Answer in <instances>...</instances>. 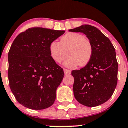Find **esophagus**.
Instances as JSON below:
<instances>
[{
    "instance_id": "34e87169",
    "label": "esophagus",
    "mask_w": 128,
    "mask_h": 128,
    "mask_svg": "<svg viewBox=\"0 0 128 128\" xmlns=\"http://www.w3.org/2000/svg\"><path fill=\"white\" fill-rule=\"evenodd\" d=\"M63 70H64V74H65L66 75H69L71 74V71H70V70H69V69H65V68H64Z\"/></svg>"
}]
</instances>
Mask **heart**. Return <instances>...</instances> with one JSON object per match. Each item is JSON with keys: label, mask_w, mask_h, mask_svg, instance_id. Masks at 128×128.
I'll return each mask as SVG.
<instances>
[{"label": "heart", "mask_w": 128, "mask_h": 128, "mask_svg": "<svg viewBox=\"0 0 128 128\" xmlns=\"http://www.w3.org/2000/svg\"><path fill=\"white\" fill-rule=\"evenodd\" d=\"M68 57L64 64L70 68L86 66L90 62L93 48L90 40L78 33H68L60 38L59 42L52 41L50 45L51 57L55 62L60 63Z\"/></svg>", "instance_id": "heart-1"}]
</instances>
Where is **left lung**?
Wrapping results in <instances>:
<instances>
[{"mask_svg": "<svg viewBox=\"0 0 128 128\" xmlns=\"http://www.w3.org/2000/svg\"><path fill=\"white\" fill-rule=\"evenodd\" d=\"M69 31L83 33L93 48L90 62L84 68L71 72L75 98L89 107L104 104L112 96L117 85L118 64L115 49L110 40L95 26L84 24Z\"/></svg>", "mask_w": 128, "mask_h": 128, "instance_id": "left-lung-1", "label": "left lung"}]
</instances>
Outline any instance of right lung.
Listing matches in <instances>:
<instances>
[{
    "mask_svg": "<svg viewBox=\"0 0 128 128\" xmlns=\"http://www.w3.org/2000/svg\"><path fill=\"white\" fill-rule=\"evenodd\" d=\"M65 32L30 28L14 40L8 54V78L18 102L32 110L51 106L64 73L52 59L50 45Z\"/></svg>",
    "mask_w": 128,
    "mask_h": 128,
    "instance_id": "right-lung-1",
    "label": "right lung"
}]
</instances>
